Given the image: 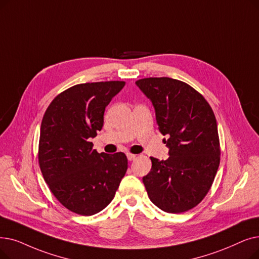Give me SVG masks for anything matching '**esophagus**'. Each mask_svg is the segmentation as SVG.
Masks as SVG:
<instances>
[{
	"mask_svg": "<svg viewBox=\"0 0 259 259\" xmlns=\"http://www.w3.org/2000/svg\"><path fill=\"white\" fill-rule=\"evenodd\" d=\"M127 157L129 161H133L137 159V154H133V153H127Z\"/></svg>",
	"mask_w": 259,
	"mask_h": 259,
	"instance_id": "esophagus-1",
	"label": "esophagus"
}]
</instances>
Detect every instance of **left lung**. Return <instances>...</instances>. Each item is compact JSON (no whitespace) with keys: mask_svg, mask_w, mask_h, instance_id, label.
Here are the masks:
<instances>
[{"mask_svg":"<svg viewBox=\"0 0 259 259\" xmlns=\"http://www.w3.org/2000/svg\"><path fill=\"white\" fill-rule=\"evenodd\" d=\"M155 109L156 123L169 157L151 159L143 183L153 204L180 213L197 206L207 195L220 164L217 121L206 99L189 84L169 77L136 81Z\"/></svg>","mask_w":259,"mask_h":259,"instance_id":"left-lung-1","label":"left lung"}]
</instances>
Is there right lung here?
Segmentation results:
<instances>
[{"label": "right lung", "instance_id": "right-lung-1", "mask_svg": "<svg viewBox=\"0 0 259 259\" xmlns=\"http://www.w3.org/2000/svg\"><path fill=\"white\" fill-rule=\"evenodd\" d=\"M125 81L87 82L56 96L40 128L38 160L52 194L69 210L92 216L113 200L128 168L125 153H98L91 138Z\"/></svg>", "mask_w": 259, "mask_h": 259}]
</instances>
